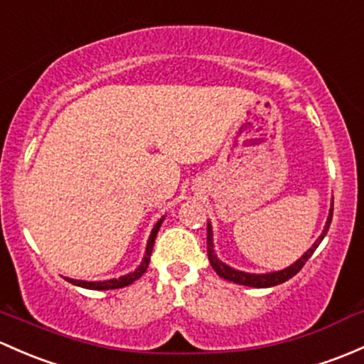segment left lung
Segmentation results:
<instances>
[{
	"instance_id": "8db88e82",
	"label": "left lung",
	"mask_w": 364,
	"mask_h": 364,
	"mask_svg": "<svg viewBox=\"0 0 364 364\" xmlns=\"http://www.w3.org/2000/svg\"><path fill=\"white\" fill-rule=\"evenodd\" d=\"M331 218H333V208L330 209V216H328V221H326V227H324L323 233L319 235V239L314 242V246L305 252L304 256H301L300 259H298L296 263H293L291 267H288V269L281 270V272H272V274H246V272H239V270H233L230 267L225 265L223 262H220V259L216 258V255H214V247H213V232H211V227L208 225V256H209V262H211L213 269L216 270V274L220 275V277L227 279V281L230 282H235V284H242V286H250V288H270V286H277V284H282V282H286L288 279H291L293 275H296L298 272L301 270V267L305 265V263L309 262V258L312 256V252L317 250V246L321 244V240L324 239V235L328 233V228H330V223H331Z\"/></svg>"
}]
</instances>
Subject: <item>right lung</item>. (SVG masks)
I'll return each instance as SVG.
<instances>
[{
    "instance_id": "right-lung-1",
    "label": "right lung",
    "mask_w": 364,
    "mask_h": 364,
    "mask_svg": "<svg viewBox=\"0 0 364 364\" xmlns=\"http://www.w3.org/2000/svg\"><path fill=\"white\" fill-rule=\"evenodd\" d=\"M164 220H160L159 223L153 227L151 230V235L150 239H148V246H146V256H144L143 263L139 265V269L136 270V272L132 274H127L124 275V277H118V279H112V281H102V282H87V281H76V279H70L66 277V281H70L71 284H76L80 286V288H87V289H118V288H125V286L132 284L134 281H137V279L141 277L144 272H146L148 265H150V256H151V251H153V244H155V237L156 233H159V228L160 225H162Z\"/></svg>"
}]
</instances>
